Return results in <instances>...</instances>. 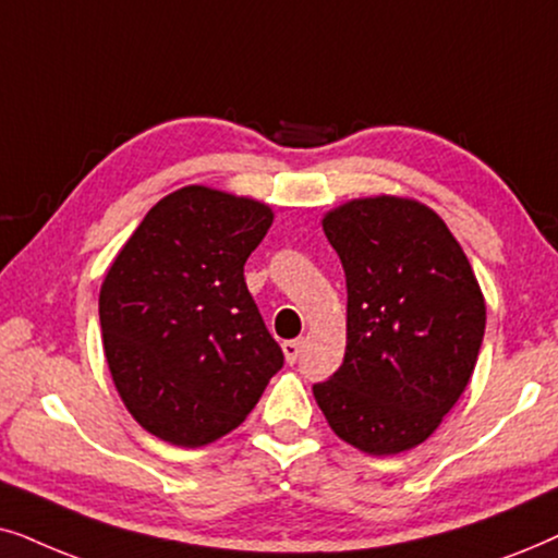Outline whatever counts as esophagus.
Segmentation results:
<instances>
[{
    "mask_svg": "<svg viewBox=\"0 0 558 558\" xmlns=\"http://www.w3.org/2000/svg\"><path fill=\"white\" fill-rule=\"evenodd\" d=\"M283 354H286L288 365H293V362L299 360V354H301V341H299V339L283 341Z\"/></svg>",
    "mask_w": 558,
    "mask_h": 558,
    "instance_id": "34e87169",
    "label": "esophagus"
}]
</instances>
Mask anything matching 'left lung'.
Instances as JSON below:
<instances>
[{
    "mask_svg": "<svg viewBox=\"0 0 558 558\" xmlns=\"http://www.w3.org/2000/svg\"><path fill=\"white\" fill-rule=\"evenodd\" d=\"M322 225L347 275V349L314 398L341 441L400 454L439 428L470 383L485 295L462 244L415 198H352Z\"/></svg>",
    "mask_w": 558,
    "mask_h": 558,
    "instance_id": "obj_1",
    "label": "left lung"
}]
</instances>
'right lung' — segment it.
Masks as SVG:
<instances>
[{
    "mask_svg": "<svg viewBox=\"0 0 558 558\" xmlns=\"http://www.w3.org/2000/svg\"><path fill=\"white\" fill-rule=\"evenodd\" d=\"M270 225L263 202L183 185L145 214L104 275L111 380L158 439L185 449L221 439L283 367L244 283V263Z\"/></svg>",
    "mask_w": 558,
    "mask_h": 558,
    "instance_id": "right-lung-1",
    "label": "right lung"
}]
</instances>
